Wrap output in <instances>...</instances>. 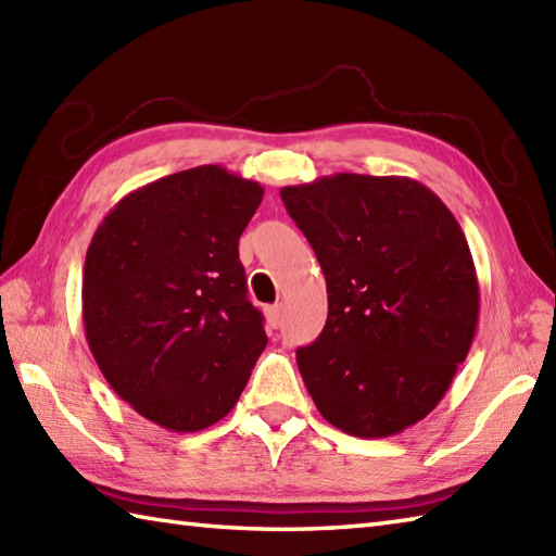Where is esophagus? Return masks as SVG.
<instances>
[{"label": "esophagus", "mask_w": 556, "mask_h": 556, "mask_svg": "<svg viewBox=\"0 0 556 556\" xmlns=\"http://www.w3.org/2000/svg\"><path fill=\"white\" fill-rule=\"evenodd\" d=\"M265 317H267V325L277 329L281 325V308H279V305H269V308H265Z\"/></svg>", "instance_id": "1"}]
</instances>
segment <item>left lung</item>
<instances>
[{"instance_id":"8db88e82","label":"left lung","mask_w":556,"mask_h":556,"mask_svg":"<svg viewBox=\"0 0 556 556\" xmlns=\"http://www.w3.org/2000/svg\"><path fill=\"white\" fill-rule=\"evenodd\" d=\"M327 281V323L296 351L341 432H404L440 404L473 344L480 289L464 229L408 176L332 174L279 191Z\"/></svg>"}]
</instances>
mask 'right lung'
<instances>
[{"instance_id": "1", "label": "right lung", "mask_w": 556, "mask_h": 556, "mask_svg": "<svg viewBox=\"0 0 556 556\" xmlns=\"http://www.w3.org/2000/svg\"><path fill=\"white\" fill-rule=\"evenodd\" d=\"M263 193L203 164L136 188L92 233L83 267L92 358L164 430L198 432L227 416L267 346L239 260Z\"/></svg>"}]
</instances>
